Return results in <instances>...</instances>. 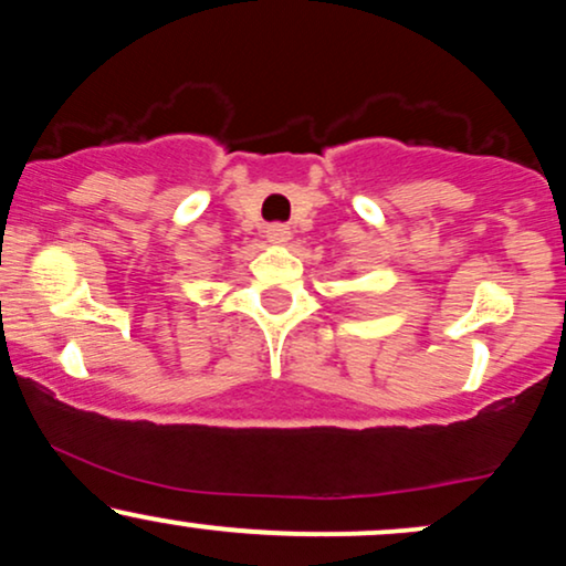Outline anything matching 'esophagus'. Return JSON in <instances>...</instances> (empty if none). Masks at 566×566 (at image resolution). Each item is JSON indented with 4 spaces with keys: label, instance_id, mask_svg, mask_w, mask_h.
I'll use <instances>...</instances> for the list:
<instances>
[{
    "label": "esophagus",
    "instance_id": "34e87169",
    "mask_svg": "<svg viewBox=\"0 0 566 566\" xmlns=\"http://www.w3.org/2000/svg\"><path fill=\"white\" fill-rule=\"evenodd\" d=\"M265 237H269V242L284 244V242H290L292 233L284 223H271V226H265Z\"/></svg>",
    "mask_w": 566,
    "mask_h": 566
}]
</instances>
